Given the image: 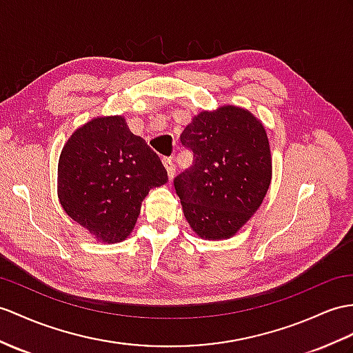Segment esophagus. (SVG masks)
Segmentation results:
<instances>
[{"label": "esophagus", "instance_id": "34e87169", "mask_svg": "<svg viewBox=\"0 0 353 353\" xmlns=\"http://www.w3.org/2000/svg\"><path fill=\"white\" fill-rule=\"evenodd\" d=\"M163 165H165V168L168 170V176H169V179L172 181V178L175 176V165H174V161H172V159H165V160H163Z\"/></svg>", "mask_w": 353, "mask_h": 353}]
</instances>
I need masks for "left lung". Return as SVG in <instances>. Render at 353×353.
<instances>
[{
    "label": "left lung",
    "mask_w": 353,
    "mask_h": 353,
    "mask_svg": "<svg viewBox=\"0 0 353 353\" xmlns=\"http://www.w3.org/2000/svg\"><path fill=\"white\" fill-rule=\"evenodd\" d=\"M193 165L174 179L184 217L202 239L234 236L259 208L272 176L268 136L250 110H202L181 133Z\"/></svg>",
    "instance_id": "obj_1"
}]
</instances>
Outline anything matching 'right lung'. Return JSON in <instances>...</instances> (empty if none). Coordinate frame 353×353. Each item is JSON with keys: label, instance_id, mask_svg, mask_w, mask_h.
I'll return each instance as SVG.
<instances>
[{"label": "right lung", "instance_id": "right-lung-1", "mask_svg": "<svg viewBox=\"0 0 353 353\" xmlns=\"http://www.w3.org/2000/svg\"><path fill=\"white\" fill-rule=\"evenodd\" d=\"M166 183L159 156L121 115L92 118L76 128L59 154V203L101 244L124 241L142 201Z\"/></svg>", "mask_w": 353, "mask_h": 353}]
</instances>
